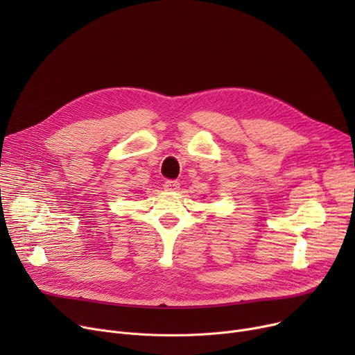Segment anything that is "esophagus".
Returning <instances> with one entry per match:
<instances>
[{
    "mask_svg": "<svg viewBox=\"0 0 355 355\" xmlns=\"http://www.w3.org/2000/svg\"><path fill=\"white\" fill-rule=\"evenodd\" d=\"M164 189L166 191H175V190L180 189V181H177V180H166L164 182Z\"/></svg>",
    "mask_w": 355,
    "mask_h": 355,
    "instance_id": "obj_1",
    "label": "esophagus"
}]
</instances>
